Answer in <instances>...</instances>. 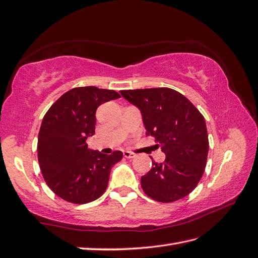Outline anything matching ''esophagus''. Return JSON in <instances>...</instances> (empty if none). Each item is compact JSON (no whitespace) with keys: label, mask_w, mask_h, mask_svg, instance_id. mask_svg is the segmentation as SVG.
I'll list each match as a JSON object with an SVG mask.
<instances>
[{"label":"esophagus","mask_w":258,"mask_h":258,"mask_svg":"<svg viewBox=\"0 0 258 258\" xmlns=\"http://www.w3.org/2000/svg\"><path fill=\"white\" fill-rule=\"evenodd\" d=\"M123 155H124V157H126V158H134L136 156L134 153H131V152H124Z\"/></svg>","instance_id":"esophagus-1"}]
</instances>
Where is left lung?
<instances>
[{"instance_id": "left-lung-1", "label": "left lung", "mask_w": 258, "mask_h": 258, "mask_svg": "<svg viewBox=\"0 0 258 258\" xmlns=\"http://www.w3.org/2000/svg\"><path fill=\"white\" fill-rule=\"evenodd\" d=\"M122 97L141 110L146 135L155 137L166 155L164 163L141 178L153 200L169 203L192 191L205 172L209 140L205 117L176 90L152 88L122 90Z\"/></svg>"}]
</instances>
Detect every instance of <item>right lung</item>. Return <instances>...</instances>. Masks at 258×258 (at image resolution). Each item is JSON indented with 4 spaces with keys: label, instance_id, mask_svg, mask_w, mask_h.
I'll return each mask as SVG.
<instances>
[{
    "label": "right lung",
    "instance_id": "right-lung-1",
    "mask_svg": "<svg viewBox=\"0 0 258 258\" xmlns=\"http://www.w3.org/2000/svg\"><path fill=\"white\" fill-rule=\"evenodd\" d=\"M118 98L114 90L74 88L45 114L38 134V163L47 185L61 199L85 205L106 190L111 168L122 159L123 153L91 151L86 141L95 132L98 107Z\"/></svg>",
    "mask_w": 258,
    "mask_h": 258
}]
</instances>
